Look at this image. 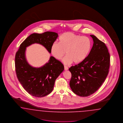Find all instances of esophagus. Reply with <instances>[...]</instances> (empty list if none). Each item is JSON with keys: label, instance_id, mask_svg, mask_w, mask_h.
<instances>
[{"label": "esophagus", "instance_id": "esophagus-1", "mask_svg": "<svg viewBox=\"0 0 123 123\" xmlns=\"http://www.w3.org/2000/svg\"><path fill=\"white\" fill-rule=\"evenodd\" d=\"M64 70H67L68 69V67H67V66L64 65Z\"/></svg>", "mask_w": 123, "mask_h": 123}]
</instances>
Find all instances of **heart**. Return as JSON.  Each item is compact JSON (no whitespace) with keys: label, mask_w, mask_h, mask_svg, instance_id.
Wrapping results in <instances>:
<instances>
[{"label":"heart","mask_w":123,"mask_h":123,"mask_svg":"<svg viewBox=\"0 0 123 123\" xmlns=\"http://www.w3.org/2000/svg\"><path fill=\"white\" fill-rule=\"evenodd\" d=\"M59 41L52 44L50 51L52 55L58 60L61 59L66 53L67 55L63 59L65 64L73 62L74 63L81 62L88 55L92 48V41L88 37L70 32L62 34Z\"/></svg>","instance_id":"heart-1"}]
</instances>
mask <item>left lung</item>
Instances as JSON below:
<instances>
[{
  "instance_id": "obj_1",
  "label": "left lung",
  "mask_w": 123,
  "mask_h": 123,
  "mask_svg": "<svg viewBox=\"0 0 123 123\" xmlns=\"http://www.w3.org/2000/svg\"><path fill=\"white\" fill-rule=\"evenodd\" d=\"M90 36L94 43L89 55L69 68L71 89L80 97H88L98 90L108 75L110 65V55L105 44L95 36Z\"/></svg>"
}]
</instances>
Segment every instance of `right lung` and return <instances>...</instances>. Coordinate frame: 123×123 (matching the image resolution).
<instances>
[{
    "mask_svg": "<svg viewBox=\"0 0 123 123\" xmlns=\"http://www.w3.org/2000/svg\"><path fill=\"white\" fill-rule=\"evenodd\" d=\"M58 34L52 31L31 34L20 45L16 53L15 71L17 78L23 87L34 97H45L52 91L56 78L64 70L63 64L51 56L48 63L36 68L27 62L25 52L26 47L34 43L43 45L50 53L52 44L55 41Z\"/></svg>",
    "mask_w": 123,
    "mask_h": 123,
    "instance_id": "right-lung-1",
    "label": "right lung"
}]
</instances>
